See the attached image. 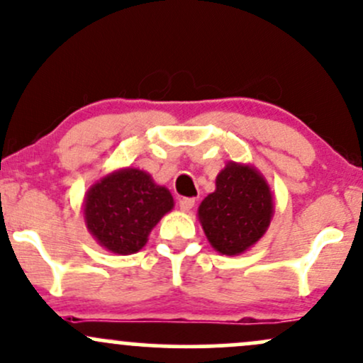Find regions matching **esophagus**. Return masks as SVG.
<instances>
[{"instance_id":"34e87169","label":"esophagus","mask_w":363,"mask_h":363,"mask_svg":"<svg viewBox=\"0 0 363 363\" xmlns=\"http://www.w3.org/2000/svg\"><path fill=\"white\" fill-rule=\"evenodd\" d=\"M179 206L182 211H191L194 206V198H181L179 199Z\"/></svg>"}]
</instances>
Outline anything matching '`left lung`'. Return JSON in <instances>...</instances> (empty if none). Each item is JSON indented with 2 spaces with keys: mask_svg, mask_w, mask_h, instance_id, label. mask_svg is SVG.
Instances as JSON below:
<instances>
[{
  "mask_svg": "<svg viewBox=\"0 0 363 363\" xmlns=\"http://www.w3.org/2000/svg\"><path fill=\"white\" fill-rule=\"evenodd\" d=\"M203 230L218 252H244L264 235L273 215V198L256 169L230 162L216 177L215 193L198 210Z\"/></svg>",
  "mask_w": 363,
  "mask_h": 363,
  "instance_id": "obj_1",
  "label": "left lung"
}]
</instances>
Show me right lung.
I'll return each instance as SVG.
<instances>
[{
    "label": "right lung",
    "mask_w": 363,
    "mask_h": 363,
    "mask_svg": "<svg viewBox=\"0 0 363 363\" xmlns=\"http://www.w3.org/2000/svg\"><path fill=\"white\" fill-rule=\"evenodd\" d=\"M169 189L147 172L123 169L91 186L85 201V222L91 235L116 254L138 252L158 220L172 210Z\"/></svg>",
    "instance_id": "right-lung-1"
}]
</instances>
